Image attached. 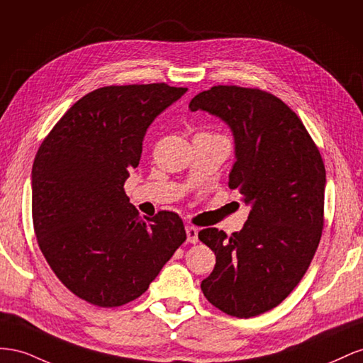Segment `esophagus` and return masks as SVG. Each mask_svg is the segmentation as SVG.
I'll return each mask as SVG.
<instances>
[{
  "instance_id": "obj_1",
  "label": "esophagus",
  "mask_w": 363,
  "mask_h": 363,
  "mask_svg": "<svg viewBox=\"0 0 363 363\" xmlns=\"http://www.w3.org/2000/svg\"><path fill=\"white\" fill-rule=\"evenodd\" d=\"M185 233H187V242L189 243H198V230L194 226H185Z\"/></svg>"
}]
</instances>
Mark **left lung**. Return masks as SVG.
<instances>
[{"instance_id":"1","label":"left lung","mask_w":363,"mask_h":363,"mask_svg":"<svg viewBox=\"0 0 363 363\" xmlns=\"http://www.w3.org/2000/svg\"><path fill=\"white\" fill-rule=\"evenodd\" d=\"M189 108L231 128V190L251 205L239 233L199 231L216 255L201 289L223 313L252 318L277 307L301 281L324 228L325 167L303 121L283 100L258 88L217 85Z\"/></svg>"}]
</instances>
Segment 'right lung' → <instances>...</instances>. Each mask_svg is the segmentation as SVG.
Wrapping results in <instances>:
<instances>
[{
  "mask_svg": "<svg viewBox=\"0 0 363 363\" xmlns=\"http://www.w3.org/2000/svg\"><path fill=\"white\" fill-rule=\"evenodd\" d=\"M185 91L167 84L99 88L64 113L36 153L39 250L60 283L92 306L141 296L187 239L178 214L144 220L124 191L150 123Z\"/></svg>",
  "mask_w": 363,
  "mask_h": 363,
  "instance_id": "add662e5",
  "label": "right lung"
}]
</instances>
